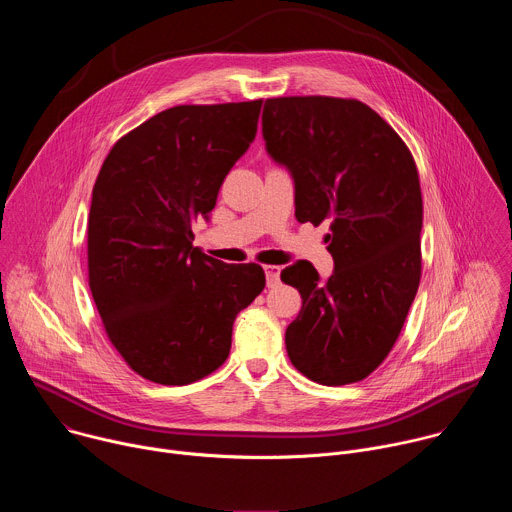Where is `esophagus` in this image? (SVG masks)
Segmentation results:
<instances>
[{
	"label": "esophagus",
	"mask_w": 512,
	"mask_h": 512,
	"mask_svg": "<svg viewBox=\"0 0 512 512\" xmlns=\"http://www.w3.org/2000/svg\"><path fill=\"white\" fill-rule=\"evenodd\" d=\"M265 279H267V285L269 287H275L279 283V273H281V267L279 265H265Z\"/></svg>",
	"instance_id": "esophagus-1"
}]
</instances>
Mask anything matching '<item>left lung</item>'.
I'll return each instance as SVG.
<instances>
[{
    "instance_id": "1",
    "label": "left lung",
    "mask_w": 512,
    "mask_h": 512,
    "mask_svg": "<svg viewBox=\"0 0 512 512\" xmlns=\"http://www.w3.org/2000/svg\"><path fill=\"white\" fill-rule=\"evenodd\" d=\"M267 154L294 176L296 218L330 225L332 275L310 261L281 279L302 294L285 348L308 379H367L391 352L421 279L423 202L403 139L369 105L336 97L267 99Z\"/></svg>"
}]
</instances>
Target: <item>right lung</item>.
<instances>
[{"mask_svg": "<svg viewBox=\"0 0 512 512\" xmlns=\"http://www.w3.org/2000/svg\"><path fill=\"white\" fill-rule=\"evenodd\" d=\"M261 103L166 109L123 135L97 176L91 294L111 344L152 383L188 385L221 367L237 314L265 287L261 265H227L192 247V221L208 218L249 150Z\"/></svg>", "mask_w": 512, "mask_h": 512, "instance_id": "right-lung-1", "label": "right lung"}]
</instances>
